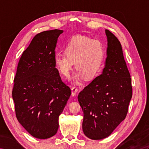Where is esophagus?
Segmentation results:
<instances>
[{
  "instance_id": "esophagus-1",
  "label": "esophagus",
  "mask_w": 149,
  "mask_h": 149,
  "mask_svg": "<svg viewBox=\"0 0 149 149\" xmlns=\"http://www.w3.org/2000/svg\"><path fill=\"white\" fill-rule=\"evenodd\" d=\"M71 90H72V96H75V95H76V93H77L78 89L75 86H73Z\"/></svg>"
}]
</instances>
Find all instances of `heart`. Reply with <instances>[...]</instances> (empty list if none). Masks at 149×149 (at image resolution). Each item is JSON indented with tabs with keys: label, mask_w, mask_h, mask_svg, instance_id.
I'll list each match as a JSON object with an SVG mask.
<instances>
[{
	"label": "heart",
	"mask_w": 149,
	"mask_h": 149,
	"mask_svg": "<svg viewBox=\"0 0 149 149\" xmlns=\"http://www.w3.org/2000/svg\"><path fill=\"white\" fill-rule=\"evenodd\" d=\"M63 50L65 54H56L54 62L65 77L68 76L75 64L77 70L72 80L75 83L80 82L84 76L88 79L95 77L105 58L104 44L99 40L84 36L72 37L65 44Z\"/></svg>",
	"instance_id": "heart-1"
}]
</instances>
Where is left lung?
I'll list each match as a JSON object with an SVG mask.
<instances>
[{
	"label": "left lung",
	"mask_w": 149,
	"mask_h": 149,
	"mask_svg": "<svg viewBox=\"0 0 149 149\" xmlns=\"http://www.w3.org/2000/svg\"><path fill=\"white\" fill-rule=\"evenodd\" d=\"M107 50L102 74L79 94L83 131L91 140L106 138L125 118L132 98L131 78L119 40L105 30Z\"/></svg>",
	"instance_id": "8db88e82"
}]
</instances>
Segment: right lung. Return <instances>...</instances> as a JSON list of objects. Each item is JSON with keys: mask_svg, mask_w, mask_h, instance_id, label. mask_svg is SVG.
Returning a JSON list of instances; mask_svg holds the SVG:
<instances>
[{"mask_svg": "<svg viewBox=\"0 0 149 149\" xmlns=\"http://www.w3.org/2000/svg\"><path fill=\"white\" fill-rule=\"evenodd\" d=\"M63 30L40 33L33 38L18 62L12 91L16 116L24 128L38 139L54 136L59 116L70 97L54 62Z\"/></svg>", "mask_w": 149, "mask_h": 149, "instance_id": "obj_1", "label": "right lung"}]
</instances>
